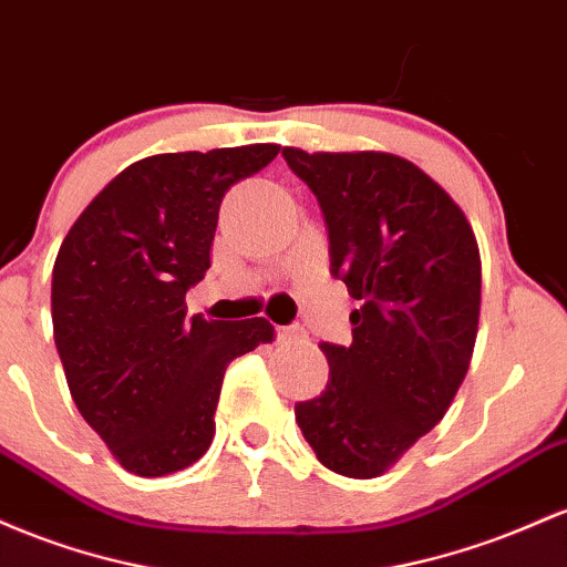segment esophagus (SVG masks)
<instances>
[{
    "label": "esophagus",
    "instance_id": "1",
    "mask_svg": "<svg viewBox=\"0 0 567 567\" xmlns=\"http://www.w3.org/2000/svg\"><path fill=\"white\" fill-rule=\"evenodd\" d=\"M276 337H278V342H281V346H291V342H300L302 340L305 329L302 327H278Z\"/></svg>",
    "mask_w": 567,
    "mask_h": 567
}]
</instances>
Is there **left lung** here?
Returning a JSON list of instances; mask_svg holds the SVG:
<instances>
[{"label": "left lung", "mask_w": 567, "mask_h": 567, "mask_svg": "<svg viewBox=\"0 0 567 567\" xmlns=\"http://www.w3.org/2000/svg\"><path fill=\"white\" fill-rule=\"evenodd\" d=\"M329 230L332 276L361 302L353 342H321L329 383L295 406L318 461L380 476L442 421L468 372L482 300L480 246L461 206L391 152L284 146Z\"/></svg>", "instance_id": "1"}]
</instances>
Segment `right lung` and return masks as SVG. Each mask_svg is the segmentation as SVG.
I'll use <instances>...</instances> for the list:
<instances>
[{
	"label": "right lung",
	"instance_id": "obj_1",
	"mask_svg": "<svg viewBox=\"0 0 567 567\" xmlns=\"http://www.w3.org/2000/svg\"><path fill=\"white\" fill-rule=\"evenodd\" d=\"M278 144L136 161L78 216L53 265V337L69 391L125 472L193 466L214 439L233 359L272 342L267 318H187L212 267L219 206Z\"/></svg>",
	"mask_w": 567,
	"mask_h": 567
}]
</instances>
